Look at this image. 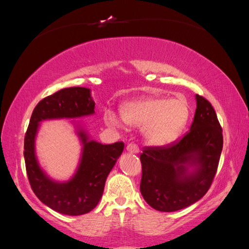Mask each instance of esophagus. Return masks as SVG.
<instances>
[{"label": "esophagus", "mask_w": 249, "mask_h": 249, "mask_svg": "<svg viewBox=\"0 0 249 249\" xmlns=\"http://www.w3.org/2000/svg\"><path fill=\"white\" fill-rule=\"evenodd\" d=\"M126 152L132 153V154H138L139 147L136 144H134V143H130V144L126 145Z\"/></svg>", "instance_id": "obj_1"}]
</instances>
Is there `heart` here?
<instances>
[{
  "mask_svg": "<svg viewBox=\"0 0 249 249\" xmlns=\"http://www.w3.org/2000/svg\"><path fill=\"white\" fill-rule=\"evenodd\" d=\"M117 113L107 109L105 123L111 127H119L123 122L132 126H144L143 134L152 145H166L175 141L182 133L189 119V106L183 99L167 96H146L127 102Z\"/></svg>",
  "mask_w": 249,
  "mask_h": 249,
  "instance_id": "1",
  "label": "heart"
}]
</instances>
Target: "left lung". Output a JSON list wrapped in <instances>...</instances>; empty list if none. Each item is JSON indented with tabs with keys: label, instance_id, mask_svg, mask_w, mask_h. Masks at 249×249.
Wrapping results in <instances>:
<instances>
[{
	"label": "left lung",
	"instance_id": "8db88e82",
	"mask_svg": "<svg viewBox=\"0 0 249 249\" xmlns=\"http://www.w3.org/2000/svg\"><path fill=\"white\" fill-rule=\"evenodd\" d=\"M190 131L168 147H146L140 156V192L160 212H175L198 201L216 175L222 152V129L214 108L195 95Z\"/></svg>",
	"mask_w": 249,
	"mask_h": 249
}]
</instances>
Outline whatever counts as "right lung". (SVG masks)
I'll use <instances>...</instances> for the list:
<instances>
[{"instance_id": "1", "label": "right lung", "mask_w": 249, "mask_h": 249, "mask_svg": "<svg viewBox=\"0 0 249 249\" xmlns=\"http://www.w3.org/2000/svg\"><path fill=\"white\" fill-rule=\"evenodd\" d=\"M94 108L89 88H64L37 104L30 119L24 150L29 182L39 200L60 214L79 216L97 206L107 177L123 154L124 144V142L102 144L90 138L81 120H71L82 146L79 164L69 179L57 180L48 175L37 159V134L44 120L90 116L95 113Z\"/></svg>"}]
</instances>
